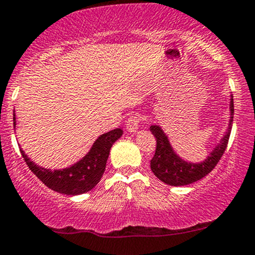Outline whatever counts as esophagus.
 Returning <instances> with one entry per match:
<instances>
[{
    "instance_id": "obj_1",
    "label": "esophagus",
    "mask_w": 255,
    "mask_h": 255,
    "mask_svg": "<svg viewBox=\"0 0 255 255\" xmlns=\"http://www.w3.org/2000/svg\"><path fill=\"white\" fill-rule=\"evenodd\" d=\"M140 125V117L139 116H130L129 118L127 120V125H126V128L129 133H134L137 132L138 128H139Z\"/></svg>"
}]
</instances>
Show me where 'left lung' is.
Instances as JSON below:
<instances>
[{
    "label": "left lung",
    "mask_w": 255,
    "mask_h": 255,
    "mask_svg": "<svg viewBox=\"0 0 255 255\" xmlns=\"http://www.w3.org/2000/svg\"><path fill=\"white\" fill-rule=\"evenodd\" d=\"M230 123L226 130L225 135L220 143L213 148L210 155L201 163H191L186 161L175 153L168 139V135L164 133L161 127L159 126H150V132L156 138V149L153 159L150 160V169L154 175L158 177L160 181L171 186H184V185L192 184L197 180L202 179L213 170L220 159L222 158L226 148H227L228 139H230L231 129H232L233 113H235V106H233V96H231L230 102Z\"/></svg>",
    "instance_id": "obj_1"
}]
</instances>
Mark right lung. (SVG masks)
<instances>
[{
  "instance_id": "1",
  "label": "right lung",
  "mask_w": 255,
  "mask_h": 255,
  "mask_svg": "<svg viewBox=\"0 0 255 255\" xmlns=\"http://www.w3.org/2000/svg\"><path fill=\"white\" fill-rule=\"evenodd\" d=\"M13 125L16 128V117H13ZM122 134L123 130L121 128L104 133L95 140L89 153L80 159L78 163L58 170H50L37 165L28 158L22 149L20 154L30 171H33V174L49 189L64 195H81L92 190L99 184L106 169L112 144Z\"/></svg>"
}]
</instances>
